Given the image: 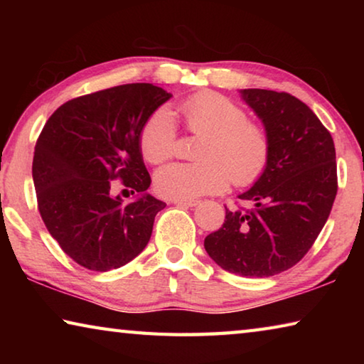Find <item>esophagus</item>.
<instances>
[{
    "mask_svg": "<svg viewBox=\"0 0 364 364\" xmlns=\"http://www.w3.org/2000/svg\"><path fill=\"white\" fill-rule=\"evenodd\" d=\"M171 202L176 205H184V207H196L200 204V200H197V199H173Z\"/></svg>",
    "mask_w": 364,
    "mask_h": 364,
    "instance_id": "esophagus-1",
    "label": "esophagus"
}]
</instances>
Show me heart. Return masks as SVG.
Wrapping results in <instances>:
<instances>
[{"label":"heart","mask_w":364,"mask_h":364,"mask_svg":"<svg viewBox=\"0 0 364 364\" xmlns=\"http://www.w3.org/2000/svg\"><path fill=\"white\" fill-rule=\"evenodd\" d=\"M186 130L199 136L194 164H171L156 173V189L170 199H193L223 191L230 180L250 186L268 167L271 141L263 127L249 120L245 110L215 91H202L181 104ZM175 120L167 109H159L139 133V149L154 165L173 157Z\"/></svg>","instance_id":"heart-1"}]
</instances>
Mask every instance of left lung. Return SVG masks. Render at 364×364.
Here are the masks:
<instances>
[{
	"instance_id": "8db88e82",
	"label": "left lung",
	"mask_w": 364,
	"mask_h": 364,
	"mask_svg": "<svg viewBox=\"0 0 364 364\" xmlns=\"http://www.w3.org/2000/svg\"><path fill=\"white\" fill-rule=\"evenodd\" d=\"M271 141L264 173L239 196L252 208H226L225 223L205 237L212 260L244 278H268L305 257L337 194L336 147L313 110L284 91L242 90Z\"/></svg>"
}]
</instances>
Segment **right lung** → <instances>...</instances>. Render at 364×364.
<instances>
[{
  "instance_id": "add662e5",
  "label": "right lung",
  "mask_w": 364,
  "mask_h": 364,
  "mask_svg": "<svg viewBox=\"0 0 364 364\" xmlns=\"http://www.w3.org/2000/svg\"><path fill=\"white\" fill-rule=\"evenodd\" d=\"M171 97L152 83H128L67 101L36 139L32 175L46 230L80 267L120 268L138 257L165 202L147 193L151 176L139 133ZM120 179L134 197L113 196Z\"/></svg>"
}]
</instances>
